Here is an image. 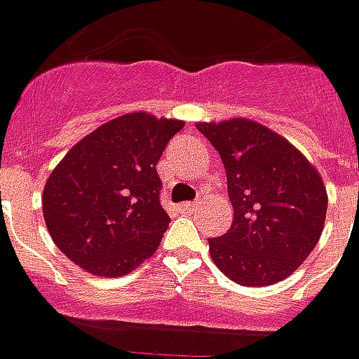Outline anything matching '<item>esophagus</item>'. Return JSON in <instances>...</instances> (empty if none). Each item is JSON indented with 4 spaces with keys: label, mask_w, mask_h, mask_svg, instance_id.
<instances>
[{
    "label": "esophagus",
    "mask_w": 359,
    "mask_h": 359,
    "mask_svg": "<svg viewBox=\"0 0 359 359\" xmlns=\"http://www.w3.org/2000/svg\"><path fill=\"white\" fill-rule=\"evenodd\" d=\"M202 204V200L198 198V200H194V202H184V204H180V208H182V212H187V214H190V212H196L198 205Z\"/></svg>",
    "instance_id": "1"
}]
</instances>
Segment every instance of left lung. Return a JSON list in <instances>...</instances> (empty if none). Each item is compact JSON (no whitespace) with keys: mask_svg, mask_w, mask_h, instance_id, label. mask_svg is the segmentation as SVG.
Instances as JSON below:
<instances>
[{"mask_svg":"<svg viewBox=\"0 0 359 359\" xmlns=\"http://www.w3.org/2000/svg\"><path fill=\"white\" fill-rule=\"evenodd\" d=\"M222 157L233 205L229 231L208 239L215 266L235 284L282 282L319 243L327 188L285 137L247 118L200 122Z\"/></svg>","mask_w":359,"mask_h":359,"instance_id":"obj_1","label":"left lung"}]
</instances>
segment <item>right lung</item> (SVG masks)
<instances>
[{"instance_id": "add662e5", "label": "right lung", "mask_w": 359, "mask_h": 359, "mask_svg": "<svg viewBox=\"0 0 359 359\" xmlns=\"http://www.w3.org/2000/svg\"><path fill=\"white\" fill-rule=\"evenodd\" d=\"M184 122L132 112L97 128L50 172L42 212L50 237L87 272L118 278L159 247L169 215L157 163Z\"/></svg>"}]
</instances>
